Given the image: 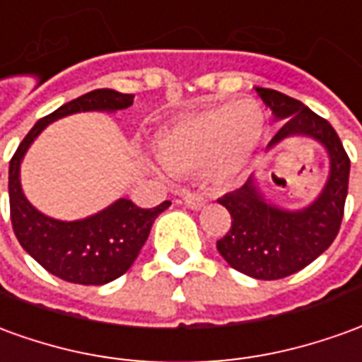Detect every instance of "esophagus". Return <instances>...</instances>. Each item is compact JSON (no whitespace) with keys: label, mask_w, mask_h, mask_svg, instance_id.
<instances>
[{"label":"esophagus","mask_w":362,"mask_h":362,"mask_svg":"<svg viewBox=\"0 0 362 362\" xmlns=\"http://www.w3.org/2000/svg\"><path fill=\"white\" fill-rule=\"evenodd\" d=\"M182 199H184V204H186L189 209H194V211L204 209L207 204V199L204 198L202 194H194V192H184V194H182Z\"/></svg>","instance_id":"1"}]
</instances>
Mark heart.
Wrapping results in <instances>:
<instances>
[{
  "label": "heart",
  "instance_id": "b5f03b06",
  "mask_svg": "<svg viewBox=\"0 0 362 362\" xmlns=\"http://www.w3.org/2000/svg\"><path fill=\"white\" fill-rule=\"evenodd\" d=\"M267 133V115L252 100L207 105L158 129L155 153L168 173L206 168L216 180H231L251 164Z\"/></svg>",
  "mask_w": 362,
  "mask_h": 362
}]
</instances>
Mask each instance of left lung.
Segmentation results:
<instances>
[{
	"label": "left lung",
	"instance_id": "left-lung-1",
	"mask_svg": "<svg viewBox=\"0 0 362 362\" xmlns=\"http://www.w3.org/2000/svg\"><path fill=\"white\" fill-rule=\"evenodd\" d=\"M282 127L267 148L288 137H308L325 148L329 174L322 192L300 209L270 202L252 174L241 188L217 199L231 214V229L217 241L229 267L257 280H278L308 267L329 249L345 209L351 163L339 135L304 103L270 88H255Z\"/></svg>",
	"mask_w": 362,
	"mask_h": 362
}]
</instances>
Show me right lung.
Instances as JSON below:
<instances>
[{"instance_id":"add662e5","label":"right lung","mask_w":362,"mask_h":362,"mask_svg":"<svg viewBox=\"0 0 362 362\" xmlns=\"http://www.w3.org/2000/svg\"><path fill=\"white\" fill-rule=\"evenodd\" d=\"M133 93L110 88L93 90L35 123L9 163V207L17 241L50 274L82 286H102L125 274L148 239L155 219L170 202L141 209L131 199L119 198L102 211L84 219L62 221L45 216L27 199L21 186V163L35 139L54 121L82 113H115L133 105Z\"/></svg>"}]
</instances>
